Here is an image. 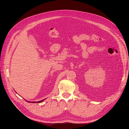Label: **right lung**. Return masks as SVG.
<instances>
[{
  "instance_id": "obj_1",
  "label": "right lung",
  "mask_w": 129,
  "mask_h": 129,
  "mask_svg": "<svg viewBox=\"0 0 129 129\" xmlns=\"http://www.w3.org/2000/svg\"><path fill=\"white\" fill-rule=\"evenodd\" d=\"M45 99H43V100H41V101H27V100H26L27 102L28 103H42L43 101H44V100H45Z\"/></svg>"
}]
</instances>
